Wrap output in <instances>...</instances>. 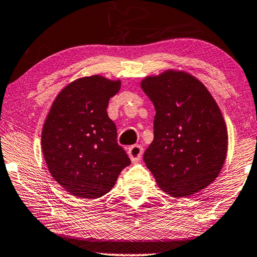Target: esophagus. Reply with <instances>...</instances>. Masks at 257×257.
<instances>
[{
  "label": "esophagus",
  "mask_w": 257,
  "mask_h": 257,
  "mask_svg": "<svg viewBox=\"0 0 257 257\" xmlns=\"http://www.w3.org/2000/svg\"><path fill=\"white\" fill-rule=\"evenodd\" d=\"M143 147L140 145H133L127 150V154L132 163H138L143 157Z\"/></svg>",
  "instance_id": "obj_1"
}]
</instances>
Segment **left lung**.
<instances>
[{"mask_svg": "<svg viewBox=\"0 0 257 257\" xmlns=\"http://www.w3.org/2000/svg\"><path fill=\"white\" fill-rule=\"evenodd\" d=\"M156 108L154 138L144 161L161 191L187 198L208 187L222 170L228 132L219 105L187 71L167 69L140 82Z\"/></svg>", "mask_w": 257, "mask_h": 257, "instance_id": "obj_1", "label": "left lung"}]
</instances>
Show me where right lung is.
Returning a JSON list of instances; mask_svg holds the SVG:
<instances>
[{
  "mask_svg": "<svg viewBox=\"0 0 257 257\" xmlns=\"http://www.w3.org/2000/svg\"><path fill=\"white\" fill-rule=\"evenodd\" d=\"M120 87V79L82 77L63 87L51 105L42 128V152L49 173L69 194L100 198L131 164L106 112Z\"/></svg>",
  "mask_w": 257,
  "mask_h": 257,
  "instance_id": "1",
  "label": "right lung"
}]
</instances>
